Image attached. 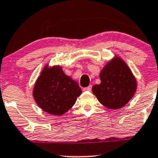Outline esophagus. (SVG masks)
<instances>
[{"label":"esophagus","mask_w":158,"mask_h":158,"mask_svg":"<svg viewBox=\"0 0 158 158\" xmlns=\"http://www.w3.org/2000/svg\"><path fill=\"white\" fill-rule=\"evenodd\" d=\"M91 88H92V85H88V87L83 88V91H91Z\"/></svg>","instance_id":"1"}]
</instances>
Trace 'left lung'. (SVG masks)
Returning a JSON list of instances; mask_svg holds the SVG:
<instances>
[{"label": "left lung", "mask_w": 158, "mask_h": 158, "mask_svg": "<svg viewBox=\"0 0 158 158\" xmlns=\"http://www.w3.org/2000/svg\"><path fill=\"white\" fill-rule=\"evenodd\" d=\"M100 85L92 87L93 94L101 104L109 109H120L133 98L136 81L132 72L121 58H116L103 68Z\"/></svg>", "instance_id": "left-lung-1"}]
</instances>
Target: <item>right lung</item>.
I'll return each mask as SVG.
<instances>
[{
    "label": "right lung",
    "instance_id": "add662e5",
    "mask_svg": "<svg viewBox=\"0 0 158 158\" xmlns=\"http://www.w3.org/2000/svg\"><path fill=\"white\" fill-rule=\"evenodd\" d=\"M82 94L76 81L64 73L60 66L48 68L46 65L38 77L33 91L37 105L54 115L67 112Z\"/></svg>",
    "mask_w": 158,
    "mask_h": 158
}]
</instances>
